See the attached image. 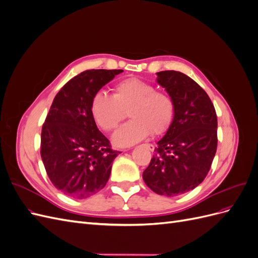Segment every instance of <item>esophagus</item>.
Listing matches in <instances>:
<instances>
[{
    "instance_id": "obj_1",
    "label": "esophagus",
    "mask_w": 258,
    "mask_h": 258,
    "mask_svg": "<svg viewBox=\"0 0 258 258\" xmlns=\"http://www.w3.org/2000/svg\"><path fill=\"white\" fill-rule=\"evenodd\" d=\"M144 146H145L150 152H154V150H155V146H154L153 144H144Z\"/></svg>"
}]
</instances>
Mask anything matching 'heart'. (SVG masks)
Here are the masks:
<instances>
[{
  "mask_svg": "<svg viewBox=\"0 0 258 258\" xmlns=\"http://www.w3.org/2000/svg\"><path fill=\"white\" fill-rule=\"evenodd\" d=\"M113 96L98 91L92 96L90 112L98 126L104 131H113L126 118L113 136L117 146H130L141 142L148 136H161L173 123L176 106L173 98L157 90L152 83L129 77L114 86Z\"/></svg>",
  "mask_w": 258,
  "mask_h": 258,
  "instance_id": "b5f03b06",
  "label": "heart"
}]
</instances>
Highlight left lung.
Segmentation results:
<instances>
[{"instance_id": "left-lung-1", "label": "left lung", "mask_w": 258, "mask_h": 258, "mask_svg": "<svg viewBox=\"0 0 258 258\" xmlns=\"http://www.w3.org/2000/svg\"><path fill=\"white\" fill-rule=\"evenodd\" d=\"M157 75L176 112L143 179L154 192L174 197L194 189L209 173L217 148V116L208 93L189 76L177 71Z\"/></svg>"}]
</instances>
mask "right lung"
<instances>
[{
	"label": "right lung",
	"mask_w": 258,
	"mask_h": 258,
	"mask_svg": "<svg viewBox=\"0 0 258 258\" xmlns=\"http://www.w3.org/2000/svg\"><path fill=\"white\" fill-rule=\"evenodd\" d=\"M122 70H87L54 97L43 123L41 156L52 185L69 197L85 199L100 191L111 174L114 151L90 112L92 96Z\"/></svg>",
	"instance_id": "1"
}]
</instances>
